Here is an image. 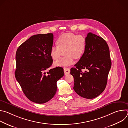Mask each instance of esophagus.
Instances as JSON below:
<instances>
[{"label": "esophagus", "mask_w": 128, "mask_h": 128, "mask_svg": "<svg viewBox=\"0 0 128 128\" xmlns=\"http://www.w3.org/2000/svg\"><path fill=\"white\" fill-rule=\"evenodd\" d=\"M64 73H65V75H67L68 74H69L70 72V69L69 68H64Z\"/></svg>", "instance_id": "obj_1"}]
</instances>
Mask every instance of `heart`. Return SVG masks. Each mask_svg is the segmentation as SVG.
Returning a JSON list of instances; mask_svg holds the SVG:
<instances>
[{"label":"heart","mask_w":128,"mask_h":128,"mask_svg":"<svg viewBox=\"0 0 128 128\" xmlns=\"http://www.w3.org/2000/svg\"><path fill=\"white\" fill-rule=\"evenodd\" d=\"M58 46H53L50 50V55L54 60L61 56L62 51H64L65 57L61 58L54 63L56 66H67L74 63L76 59H80L85 52L86 42L84 36L76 35L72 32L62 34L57 40Z\"/></svg>","instance_id":"obj_1"}]
</instances>
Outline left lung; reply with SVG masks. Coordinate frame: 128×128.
Returning <instances> with one entry per match:
<instances>
[{
    "instance_id": "8db88e82",
    "label": "left lung",
    "mask_w": 128,
    "mask_h": 128,
    "mask_svg": "<svg viewBox=\"0 0 128 128\" xmlns=\"http://www.w3.org/2000/svg\"><path fill=\"white\" fill-rule=\"evenodd\" d=\"M86 40L85 52L75 67L71 68L70 74L74 78L75 92L83 98L90 99L105 90L112 61L108 46L103 38L89 32ZM83 68L87 70L82 72Z\"/></svg>"
}]
</instances>
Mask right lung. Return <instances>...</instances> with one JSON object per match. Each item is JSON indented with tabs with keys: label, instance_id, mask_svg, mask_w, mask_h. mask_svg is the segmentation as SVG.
Returning <instances> with one entry per match:
<instances>
[{
	"label": "right lung",
	"instance_id": "add662e5",
	"mask_svg": "<svg viewBox=\"0 0 128 128\" xmlns=\"http://www.w3.org/2000/svg\"><path fill=\"white\" fill-rule=\"evenodd\" d=\"M53 40L52 33L34 35L16 52V78L27 98L36 103L50 100L57 92V82L64 75L60 67L46 72L52 63L50 50Z\"/></svg>",
	"mask_w": 128,
	"mask_h": 128
}]
</instances>
